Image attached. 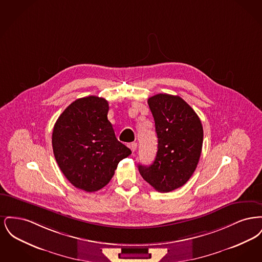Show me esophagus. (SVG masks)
<instances>
[{"instance_id":"esophagus-1","label":"esophagus","mask_w":262,"mask_h":262,"mask_svg":"<svg viewBox=\"0 0 262 262\" xmlns=\"http://www.w3.org/2000/svg\"><path fill=\"white\" fill-rule=\"evenodd\" d=\"M137 142H132V143H130V144H129V148H130V149H132V151H133V152H135V151H136V150H137Z\"/></svg>"}]
</instances>
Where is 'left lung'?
Returning a JSON list of instances; mask_svg holds the SVG:
<instances>
[{"label":"left lung","instance_id":"obj_1","mask_svg":"<svg viewBox=\"0 0 262 262\" xmlns=\"http://www.w3.org/2000/svg\"><path fill=\"white\" fill-rule=\"evenodd\" d=\"M155 122L158 150L150 166L138 165L141 177L160 192L183 187L196 169L203 142L199 116L180 96L156 94L148 98Z\"/></svg>","mask_w":262,"mask_h":262}]
</instances>
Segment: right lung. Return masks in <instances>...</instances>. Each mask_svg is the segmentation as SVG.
Returning <instances> with one entry per match:
<instances>
[{"mask_svg":"<svg viewBox=\"0 0 262 262\" xmlns=\"http://www.w3.org/2000/svg\"><path fill=\"white\" fill-rule=\"evenodd\" d=\"M108 111L104 98H79L66 108L54 125L56 161L73 186L88 192L105 187L119 162L132 154L115 136Z\"/></svg>","mask_w":262,"mask_h":262,"instance_id":"add662e5","label":"right lung"}]
</instances>
